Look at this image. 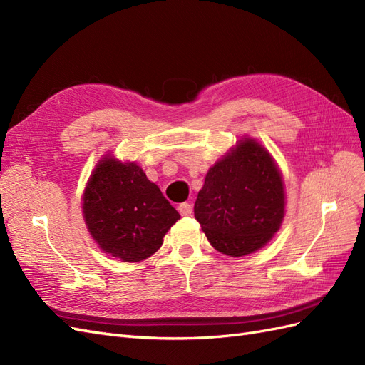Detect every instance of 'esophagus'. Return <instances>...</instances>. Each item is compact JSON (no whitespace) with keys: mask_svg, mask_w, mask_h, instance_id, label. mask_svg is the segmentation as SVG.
Returning a JSON list of instances; mask_svg holds the SVG:
<instances>
[{"mask_svg":"<svg viewBox=\"0 0 365 365\" xmlns=\"http://www.w3.org/2000/svg\"><path fill=\"white\" fill-rule=\"evenodd\" d=\"M178 212H180L181 216H190L192 212H193V207H192V204H189V202H184V204H181V205L178 207Z\"/></svg>","mask_w":365,"mask_h":365,"instance_id":"34e87169","label":"esophagus"}]
</instances>
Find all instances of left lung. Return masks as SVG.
Returning a JSON list of instances; mask_svg holds the SVG:
<instances>
[{
    "label": "left lung",
    "mask_w": 365,
    "mask_h": 365,
    "mask_svg": "<svg viewBox=\"0 0 365 365\" xmlns=\"http://www.w3.org/2000/svg\"><path fill=\"white\" fill-rule=\"evenodd\" d=\"M284 216L282 173L269 152L252 138L210 168L195 202V217L215 250L240 257L260 250Z\"/></svg>",
    "instance_id": "1"
}]
</instances>
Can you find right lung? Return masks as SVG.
Instances as JSON below:
<instances>
[{
	"mask_svg": "<svg viewBox=\"0 0 365 365\" xmlns=\"http://www.w3.org/2000/svg\"><path fill=\"white\" fill-rule=\"evenodd\" d=\"M82 210L98 247L130 263L157 252L165 233L181 217L140 165L111 155L97 163L88 180Z\"/></svg>",
	"mask_w": 365,
	"mask_h": 365,
	"instance_id": "1",
	"label": "right lung"
}]
</instances>
